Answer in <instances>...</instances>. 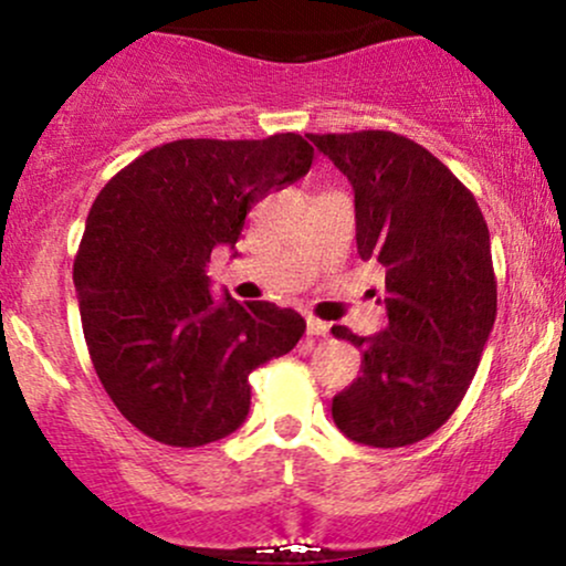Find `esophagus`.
Here are the masks:
<instances>
[{
	"instance_id": "1",
	"label": "esophagus",
	"mask_w": 566,
	"mask_h": 566,
	"mask_svg": "<svg viewBox=\"0 0 566 566\" xmlns=\"http://www.w3.org/2000/svg\"><path fill=\"white\" fill-rule=\"evenodd\" d=\"M305 333H308L311 337H324V335H329V324L308 316V319H305Z\"/></svg>"
}]
</instances>
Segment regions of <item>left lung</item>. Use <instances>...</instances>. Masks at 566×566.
<instances>
[{
    "mask_svg": "<svg viewBox=\"0 0 566 566\" xmlns=\"http://www.w3.org/2000/svg\"><path fill=\"white\" fill-rule=\"evenodd\" d=\"M354 186L361 261L386 269L388 327H333L361 350V375L333 420L367 447L431 437L463 401L497 314L490 231L473 193L420 143L388 129L308 135Z\"/></svg>",
    "mask_w": 566,
    "mask_h": 566,
    "instance_id": "1",
    "label": "left lung"
}]
</instances>
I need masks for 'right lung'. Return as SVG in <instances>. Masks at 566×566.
I'll use <instances>...</instances> for the list:
<instances>
[{
  "label": "right lung",
  "instance_id": "obj_1",
  "mask_svg": "<svg viewBox=\"0 0 566 566\" xmlns=\"http://www.w3.org/2000/svg\"><path fill=\"white\" fill-rule=\"evenodd\" d=\"M295 133L263 140L186 138L151 148L103 186L74 261L90 359L138 431L201 447L250 412V373L297 346L305 322L274 303L210 295L218 244L247 212L311 170Z\"/></svg>",
  "mask_w": 566,
  "mask_h": 566
}]
</instances>
